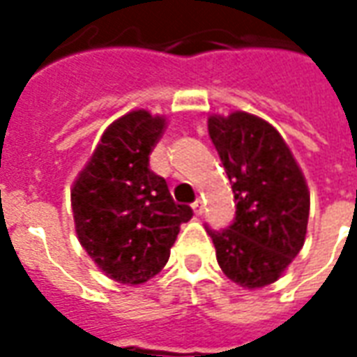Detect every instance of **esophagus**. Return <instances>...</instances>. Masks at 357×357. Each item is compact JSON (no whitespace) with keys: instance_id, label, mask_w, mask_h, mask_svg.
<instances>
[{"instance_id":"esophagus-1","label":"esophagus","mask_w":357,"mask_h":357,"mask_svg":"<svg viewBox=\"0 0 357 357\" xmlns=\"http://www.w3.org/2000/svg\"><path fill=\"white\" fill-rule=\"evenodd\" d=\"M193 212L197 214V216H201L202 212H204V204H202L201 199H197V201L193 202Z\"/></svg>"}]
</instances>
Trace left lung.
<instances>
[{
  "mask_svg": "<svg viewBox=\"0 0 357 357\" xmlns=\"http://www.w3.org/2000/svg\"><path fill=\"white\" fill-rule=\"evenodd\" d=\"M210 139L235 197V218L206 231L220 268L245 289L275 283L306 239L310 191L275 128L248 112L208 118Z\"/></svg>",
  "mask_w": 357,
  "mask_h": 357,
  "instance_id": "8db88e82",
  "label": "left lung"
}]
</instances>
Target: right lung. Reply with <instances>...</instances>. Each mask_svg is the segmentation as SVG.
I'll use <instances>...</instances> for the list:
<instances>
[{
    "label": "right lung",
    "instance_id": "right-lung-1",
    "mask_svg": "<svg viewBox=\"0 0 357 357\" xmlns=\"http://www.w3.org/2000/svg\"><path fill=\"white\" fill-rule=\"evenodd\" d=\"M166 120L132 110L105 130L74 181V224L80 245L105 275L124 284L155 277L170 258L179 225L193 210L176 204L149 155Z\"/></svg>",
    "mask_w": 357,
    "mask_h": 357
}]
</instances>
